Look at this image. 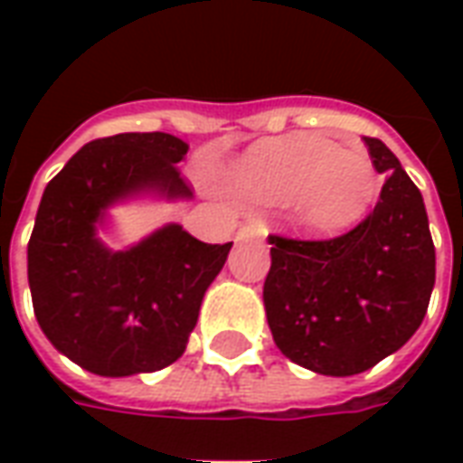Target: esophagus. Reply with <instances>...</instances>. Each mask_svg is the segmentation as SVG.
<instances>
[{"instance_id": "34e87169", "label": "esophagus", "mask_w": 463, "mask_h": 463, "mask_svg": "<svg viewBox=\"0 0 463 463\" xmlns=\"http://www.w3.org/2000/svg\"><path fill=\"white\" fill-rule=\"evenodd\" d=\"M265 235H268V231H265L262 225H242L235 238H238V242H248V241H265Z\"/></svg>"}]
</instances>
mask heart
Returning <instances> with one entry per match:
<instances>
[{
  "mask_svg": "<svg viewBox=\"0 0 463 463\" xmlns=\"http://www.w3.org/2000/svg\"><path fill=\"white\" fill-rule=\"evenodd\" d=\"M242 198L282 205L290 221L312 235H340L367 218L379 178L367 156L345 151L317 136L265 138L231 168Z\"/></svg>",
  "mask_w": 463,
  "mask_h": 463,
  "instance_id": "obj_1",
  "label": "heart"
}]
</instances>
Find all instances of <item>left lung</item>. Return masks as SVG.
<instances>
[{"label": "left lung", "instance_id": "8db88e82", "mask_svg": "<svg viewBox=\"0 0 463 463\" xmlns=\"http://www.w3.org/2000/svg\"><path fill=\"white\" fill-rule=\"evenodd\" d=\"M387 181L367 221L335 241L270 235L262 302L272 340L295 364L352 377L394 354L419 330L437 252L419 188L379 138H364Z\"/></svg>", "mask_w": 463, "mask_h": 463}]
</instances>
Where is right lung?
<instances>
[{"label": "right lung", "mask_w": 463, "mask_h": 463, "mask_svg": "<svg viewBox=\"0 0 463 463\" xmlns=\"http://www.w3.org/2000/svg\"><path fill=\"white\" fill-rule=\"evenodd\" d=\"M171 133H118L86 143L44 188L26 248L39 327L64 357L99 377H131L181 357L201 302L232 242L208 245L165 222L123 250L101 238L131 201L178 203L193 193Z\"/></svg>", "instance_id": "1"}]
</instances>
